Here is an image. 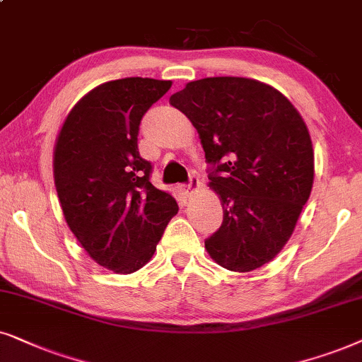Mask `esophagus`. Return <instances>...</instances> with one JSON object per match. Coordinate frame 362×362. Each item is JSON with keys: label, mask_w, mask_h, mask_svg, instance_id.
Listing matches in <instances>:
<instances>
[{"label": "esophagus", "mask_w": 362, "mask_h": 362, "mask_svg": "<svg viewBox=\"0 0 362 362\" xmlns=\"http://www.w3.org/2000/svg\"><path fill=\"white\" fill-rule=\"evenodd\" d=\"M200 189V180H199V177H192L190 178V182L187 185H182V194L184 195H187V197H190V195H194L197 190Z\"/></svg>", "instance_id": "1"}]
</instances>
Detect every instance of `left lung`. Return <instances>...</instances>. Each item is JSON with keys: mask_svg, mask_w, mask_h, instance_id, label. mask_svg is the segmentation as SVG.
Instances as JSON below:
<instances>
[{"mask_svg": "<svg viewBox=\"0 0 362 362\" xmlns=\"http://www.w3.org/2000/svg\"><path fill=\"white\" fill-rule=\"evenodd\" d=\"M199 132L209 187L223 209L205 240L210 258L248 273L272 262L293 235L315 180L306 122L273 86L248 77L192 81L170 98Z\"/></svg>", "mask_w": 362, "mask_h": 362, "instance_id": "8db88e82", "label": "left lung"}]
</instances>
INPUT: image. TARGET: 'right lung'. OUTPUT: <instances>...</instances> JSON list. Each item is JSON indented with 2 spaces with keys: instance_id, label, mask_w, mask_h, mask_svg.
Returning <instances> with one entry per match:
<instances>
[{
  "instance_id": "right-lung-1",
  "label": "right lung",
  "mask_w": 362,
  "mask_h": 362,
  "mask_svg": "<svg viewBox=\"0 0 362 362\" xmlns=\"http://www.w3.org/2000/svg\"><path fill=\"white\" fill-rule=\"evenodd\" d=\"M172 81L125 77L89 90L66 115L52 172L77 242L100 267L131 274L156 252L178 205L151 184L152 165L137 148L142 115Z\"/></svg>"
}]
</instances>
